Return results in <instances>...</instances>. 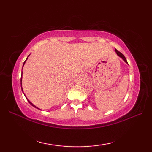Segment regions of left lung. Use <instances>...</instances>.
Segmentation results:
<instances>
[{"label": "left lung", "instance_id": "8db88e82", "mask_svg": "<svg viewBox=\"0 0 152 152\" xmlns=\"http://www.w3.org/2000/svg\"><path fill=\"white\" fill-rule=\"evenodd\" d=\"M115 51L116 53H117V55H118V56L119 57H120L121 58V59H122L123 60H124L126 63H128L127 61V59H126V58L125 57V56H124V55H123L121 52H119V51H118L116 49H115Z\"/></svg>", "mask_w": 152, "mask_h": 152}]
</instances>
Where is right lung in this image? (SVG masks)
<instances>
[{
	"instance_id": "obj_1",
	"label": "right lung",
	"mask_w": 152,
	"mask_h": 152,
	"mask_svg": "<svg viewBox=\"0 0 152 152\" xmlns=\"http://www.w3.org/2000/svg\"><path fill=\"white\" fill-rule=\"evenodd\" d=\"M28 56L27 57V59H26V60H25V62L23 63V66H24V64H25V62H26V61H27V59H28ZM21 82H22V74H21V84H22V83H21ZM21 89H22V91H23V89H22V88H21ZM24 95H25V94H24ZM25 97H26V96H25ZM26 99H27V101H28V102H29V103H30V104H31L32 106H34V108H38V109H39V108H37L36 106H34V104H33V103H32L31 102H30V101H29V100H28V99H27V97H26Z\"/></svg>"
}]
</instances>
